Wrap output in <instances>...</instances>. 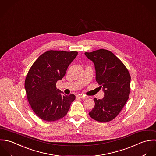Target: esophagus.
<instances>
[{
  "label": "esophagus",
  "instance_id": "obj_1",
  "mask_svg": "<svg viewBox=\"0 0 156 156\" xmlns=\"http://www.w3.org/2000/svg\"><path fill=\"white\" fill-rule=\"evenodd\" d=\"M77 97L79 98H81V99H86V98H87V96H83V95H81V94L77 95Z\"/></svg>",
  "mask_w": 156,
  "mask_h": 156
}]
</instances>
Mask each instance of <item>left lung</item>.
<instances>
[{
	"label": "left lung",
	"instance_id": "obj_1",
	"mask_svg": "<svg viewBox=\"0 0 156 156\" xmlns=\"http://www.w3.org/2000/svg\"><path fill=\"white\" fill-rule=\"evenodd\" d=\"M94 62L96 81L103 87L104 97L94 98L95 103L90 116L96 121L107 122L121 112L130 94V74L122 62L112 52L101 49L85 52Z\"/></svg>",
	"mask_w": 156,
	"mask_h": 156
}]
</instances>
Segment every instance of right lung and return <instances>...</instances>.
<instances>
[{
	"instance_id": "obj_1",
	"label": "right lung",
	"mask_w": 156,
	"mask_h": 156,
	"mask_svg": "<svg viewBox=\"0 0 156 156\" xmlns=\"http://www.w3.org/2000/svg\"><path fill=\"white\" fill-rule=\"evenodd\" d=\"M77 55L76 51H48L32 65L25 88L32 110L41 119L52 122L62 118L75 99L73 94H61L63 93L57 89L56 83Z\"/></svg>"
}]
</instances>
